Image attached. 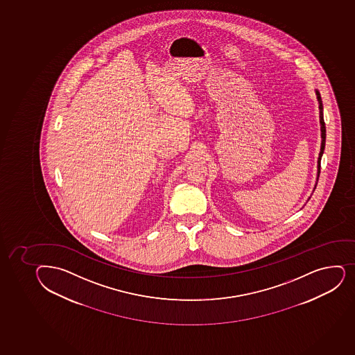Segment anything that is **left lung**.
<instances>
[{"instance_id":"obj_1","label":"left lung","mask_w":355,"mask_h":355,"mask_svg":"<svg viewBox=\"0 0 355 355\" xmlns=\"http://www.w3.org/2000/svg\"><path fill=\"white\" fill-rule=\"evenodd\" d=\"M315 94H317V99L319 103V117H320V130H322V146H320V153H319L318 157V177L320 173V162H322V156L324 154V149H325V141H326V127L325 122H324V114H322V101L320 93L315 89ZM317 177V180H318Z\"/></svg>"}]
</instances>
